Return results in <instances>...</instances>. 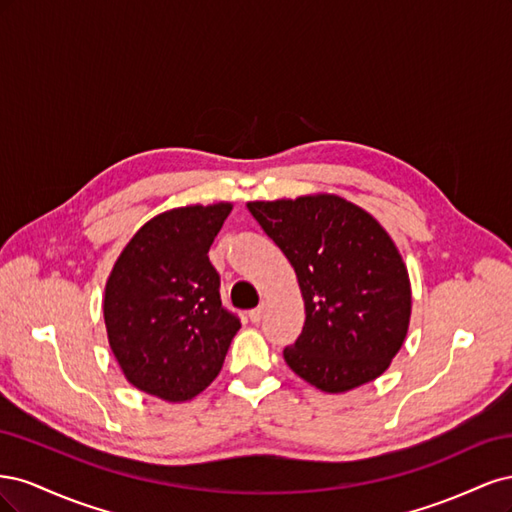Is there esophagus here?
I'll use <instances>...</instances> for the list:
<instances>
[{
	"instance_id": "esophagus-1",
	"label": "esophagus",
	"mask_w": 512,
	"mask_h": 512,
	"mask_svg": "<svg viewBox=\"0 0 512 512\" xmlns=\"http://www.w3.org/2000/svg\"><path fill=\"white\" fill-rule=\"evenodd\" d=\"M262 314H265V309L256 307V309H252V312H250V320H252L254 324H258V322L262 320Z\"/></svg>"
}]
</instances>
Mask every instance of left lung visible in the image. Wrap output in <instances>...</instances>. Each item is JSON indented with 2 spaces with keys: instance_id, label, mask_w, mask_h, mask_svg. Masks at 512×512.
Instances as JSON below:
<instances>
[{
  "instance_id": "1",
  "label": "left lung",
  "mask_w": 512,
  "mask_h": 512,
  "mask_svg": "<svg viewBox=\"0 0 512 512\" xmlns=\"http://www.w3.org/2000/svg\"><path fill=\"white\" fill-rule=\"evenodd\" d=\"M247 209L297 273L305 324L288 367L324 393L389 369L412 314L406 262L380 222L335 194L254 200Z\"/></svg>"
}]
</instances>
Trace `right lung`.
Wrapping results in <instances>:
<instances>
[{"label":"right lung","instance_id":"obj_1","mask_svg":"<svg viewBox=\"0 0 512 512\" xmlns=\"http://www.w3.org/2000/svg\"><path fill=\"white\" fill-rule=\"evenodd\" d=\"M230 211V203L164 211L113 265L102 301L108 346L138 391L179 404L218 378L241 322L222 307L207 252Z\"/></svg>","mask_w":512,"mask_h":512}]
</instances>
